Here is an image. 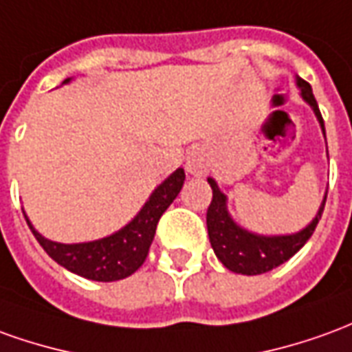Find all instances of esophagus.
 I'll use <instances>...</instances> for the list:
<instances>
[{
	"instance_id": "1",
	"label": "esophagus",
	"mask_w": 352,
	"mask_h": 352,
	"mask_svg": "<svg viewBox=\"0 0 352 352\" xmlns=\"http://www.w3.org/2000/svg\"><path fill=\"white\" fill-rule=\"evenodd\" d=\"M184 169L194 177H201L208 173V169H210V160H208V154L204 148L200 146H196L192 151L188 152V156H186V162H184Z\"/></svg>"
}]
</instances>
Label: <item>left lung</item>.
Segmentation results:
<instances>
[{
	"instance_id": "1",
	"label": "left lung",
	"mask_w": 352,
	"mask_h": 352,
	"mask_svg": "<svg viewBox=\"0 0 352 352\" xmlns=\"http://www.w3.org/2000/svg\"><path fill=\"white\" fill-rule=\"evenodd\" d=\"M297 87L301 91L299 93L301 99L313 108L314 116H316L322 127V133L326 137L324 120H322V114L318 110L311 85L301 78H297ZM208 183H210L211 190H213V198H211L208 215H206L211 248H213L219 261L223 263L228 270H232L236 274H248V276L269 272V270L276 269L282 263H286L289 257H294L307 244V240L313 236L314 228L318 225V219L322 217V211H324L326 196H328V190H326L324 200H322L314 219L307 227L301 228L299 232L265 236L240 227L234 219L230 217L227 208V196L221 192L215 179L208 177Z\"/></svg>"
}]
</instances>
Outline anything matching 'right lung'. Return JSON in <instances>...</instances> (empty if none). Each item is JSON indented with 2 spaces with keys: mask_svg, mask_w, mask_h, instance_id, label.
Returning <instances> with one entry per match:
<instances>
[{
  "mask_svg": "<svg viewBox=\"0 0 352 352\" xmlns=\"http://www.w3.org/2000/svg\"><path fill=\"white\" fill-rule=\"evenodd\" d=\"M70 80L72 78H68L63 83H68ZM183 183L184 169H175L164 183L154 188V192L144 201L141 211L125 227L116 230L114 234L93 242H82V244L53 242L39 234L28 215L24 211L22 213L32 234L36 236L39 245L47 252L51 259H55L66 270L83 278L95 280V282H116L131 276L144 263L156 234L160 217L171 206V201L175 200L177 194L181 192Z\"/></svg>",
  "mask_w": 352,
  "mask_h": 352,
  "instance_id": "1",
  "label": "right lung"
}]
</instances>
